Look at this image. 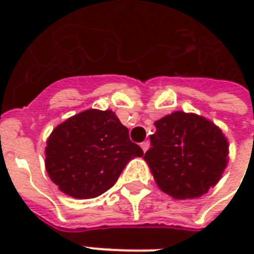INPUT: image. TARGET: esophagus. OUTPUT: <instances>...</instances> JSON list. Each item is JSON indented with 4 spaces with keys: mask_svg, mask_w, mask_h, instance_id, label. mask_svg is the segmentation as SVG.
Instances as JSON below:
<instances>
[{
    "mask_svg": "<svg viewBox=\"0 0 254 254\" xmlns=\"http://www.w3.org/2000/svg\"><path fill=\"white\" fill-rule=\"evenodd\" d=\"M141 147H142L143 151H147V149L150 147V142H149V141H143V142L141 143Z\"/></svg>",
    "mask_w": 254,
    "mask_h": 254,
    "instance_id": "34e87169",
    "label": "esophagus"
}]
</instances>
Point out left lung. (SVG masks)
Masks as SVG:
<instances>
[{
  "label": "left lung",
  "instance_id": "obj_1",
  "mask_svg": "<svg viewBox=\"0 0 254 254\" xmlns=\"http://www.w3.org/2000/svg\"><path fill=\"white\" fill-rule=\"evenodd\" d=\"M143 159L157 185L174 199H193L216 185L228 163V142L209 120L174 112L154 123Z\"/></svg>",
  "mask_w": 254,
  "mask_h": 254
}]
</instances>
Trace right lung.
Here are the masks:
<instances>
[{"label": "right lung", "mask_w": 254, "mask_h": 254, "mask_svg": "<svg viewBox=\"0 0 254 254\" xmlns=\"http://www.w3.org/2000/svg\"><path fill=\"white\" fill-rule=\"evenodd\" d=\"M46 170L61 191L77 199L96 197L111 189L127 163L142 157L129 130L112 111H88L69 117L50 134Z\"/></svg>", "instance_id": "add662e5"}]
</instances>
